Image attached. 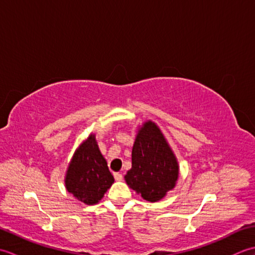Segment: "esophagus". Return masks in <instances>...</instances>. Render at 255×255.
Segmentation results:
<instances>
[{
  "label": "esophagus",
  "mask_w": 255,
  "mask_h": 255,
  "mask_svg": "<svg viewBox=\"0 0 255 255\" xmlns=\"http://www.w3.org/2000/svg\"><path fill=\"white\" fill-rule=\"evenodd\" d=\"M114 177H115L116 181H122L123 180V175L119 174V173H114Z\"/></svg>",
  "instance_id": "obj_1"
}]
</instances>
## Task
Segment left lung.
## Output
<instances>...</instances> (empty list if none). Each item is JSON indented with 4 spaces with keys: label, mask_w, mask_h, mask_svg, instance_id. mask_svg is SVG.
I'll use <instances>...</instances> for the list:
<instances>
[{
    "label": "left lung",
    "mask_w": 255,
    "mask_h": 255,
    "mask_svg": "<svg viewBox=\"0 0 255 255\" xmlns=\"http://www.w3.org/2000/svg\"><path fill=\"white\" fill-rule=\"evenodd\" d=\"M131 169L125 176L133 191L148 202H158L175 186L178 165L158 126L147 122L138 131L131 153Z\"/></svg>",
    "instance_id": "1"
}]
</instances>
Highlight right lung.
Returning a JSON list of instances; mask_svg holds the SVG:
<instances>
[{
	"label": "right lung",
	"mask_w": 255,
	"mask_h": 255,
	"mask_svg": "<svg viewBox=\"0 0 255 255\" xmlns=\"http://www.w3.org/2000/svg\"><path fill=\"white\" fill-rule=\"evenodd\" d=\"M114 183L107 162L103 158L94 134L75 151L66 175V187L86 205L100 202Z\"/></svg>",
	"instance_id": "right-lung-1"
}]
</instances>
